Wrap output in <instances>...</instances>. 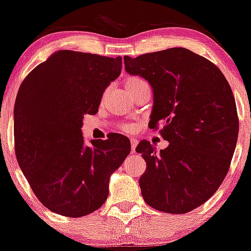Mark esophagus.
Listing matches in <instances>:
<instances>
[{
  "instance_id": "esophagus-1",
  "label": "esophagus",
  "mask_w": 251,
  "mask_h": 251,
  "mask_svg": "<svg viewBox=\"0 0 251 251\" xmlns=\"http://www.w3.org/2000/svg\"><path fill=\"white\" fill-rule=\"evenodd\" d=\"M129 142H131V150H132V153H134L135 148H137L138 140H137V139H134V138H131V139H129Z\"/></svg>"
}]
</instances>
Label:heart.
I'll return each instance as SVG.
<instances>
[{"label": "heart", "instance_id": "heart-1", "mask_svg": "<svg viewBox=\"0 0 251 251\" xmlns=\"http://www.w3.org/2000/svg\"><path fill=\"white\" fill-rule=\"evenodd\" d=\"M143 83H145V81L138 76H129L127 79H125V81H124L126 91L133 89L135 87H138V86L143 85ZM137 128H138V124L135 123H124L120 125V129H122L123 132H125V133H133V132L137 131Z\"/></svg>", "mask_w": 251, "mask_h": 251}]
</instances>
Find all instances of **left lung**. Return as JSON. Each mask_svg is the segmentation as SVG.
Masks as SVG:
<instances>
[{
	"instance_id": "8db88e82",
	"label": "left lung",
	"mask_w": 251,
	"mask_h": 251,
	"mask_svg": "<svg viewBox=\"0 0 251 251\" xmlns=\"http://www.w3.org/2000/svg\"><path fill=\"white\" fill-rule=\"evenodd\" d=\"M131 75L148 80L153 91L150 127L170 143L157 153L146 140V171L139 178L143 198L169 214H185L205 203L230 168L238 137L234 94L217 66L186 48L124 56Z\"/></svg>"
}]
</instances>
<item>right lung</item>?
<instances>
[{"mask_svg":"<svg viewBox=\"0 0 251 251\" xmlns=\"http://www.w3.org/2000/svg\"><path fill=\"white\" fill-rule=\"evenodd\" d=\"M122 56L59 50L25 76L14 107L20 168L43 205L82 217L108 196L111 175L131 151L125 135L85 145V114H96L103 91L122 73Z\"/></svg>","mask_w":251,"mask_h":251,"instance_id":"1","label":"right lung"}]
</instances>
